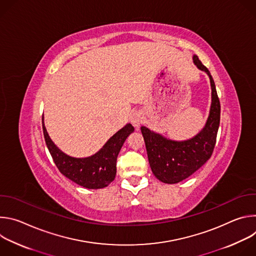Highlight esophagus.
I'll return each mask as SVG.
<instances>
[{
	"instance_id": "obj_1",
	"label": "esophagus",
	"mask_w": 256,
	"mask_h": 256,
	"mask_svg": "<svg viewBox=\"0 0 256 256\" xmlns=\"http://www.w3.org/2000/svg\"><path fill=\"white\" fill-rule=\"evenodd\" d=\"M130 122L132 124V126L134 128H138L144 122V116H142V112H134L130 116Z\"/></svg>"
}]
</instances>
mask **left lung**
<instances>
[{"instance_id":"1","label":"left lung","mask_w":256,"mask_h":256,"mask_svg":"<svg viewBox=\"0 0 256 256\" xmlns=\"http://www.w3.org/2000/svg\"><path fill=\"white\" fill-rule=\"evenodd\" d=\"M194 64L206 72L212 88V103L204 128L186 140H172L142 126L149 163L154 175L164 184H178L200 169L212 156L220 126L221 105L210 70L194 56Z\"/></svg>"}]
</instances>
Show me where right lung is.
Instances as JSON below:
<instances>
[{"label": "right lung", "mask_w": 256, "mask_h": 256, "mask_svg": "<svg viewBox=\"0 0 256 256\" xmlns=\"http://www.w3.org/2000/svg\"><path fill=\"white\" fill-rule=\"evenodd\" d=\"M42 130L48 151L60 172L83 188L98 190L110 184L114 180L118 153L124 140L134 128L128 124L109 138L96 154L87 158H74L62 152L50 138L44 118Z\"/></svg>", "instance_id": "1"}]
</instances>
